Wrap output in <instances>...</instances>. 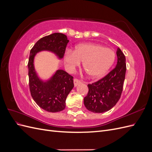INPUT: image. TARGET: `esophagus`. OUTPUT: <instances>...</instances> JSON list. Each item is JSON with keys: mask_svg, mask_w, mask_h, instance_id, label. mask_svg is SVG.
Returning <instances> with one entry per match:
<instances>
[{"mask_svg": "<svg viewBox=\"0 0 152 152\" xmlns=\"http://www.w3.org/2000/svg\"><path fill=\"white\" fill-rule=\"evenodd\" d=\"M73 83H74V86L76 87V86H77L78 84H79L81 83V81L77 79H75L74 80H73Z\"/></svg>", "mask_w": 152, "mask_h": 152, "instance_id": "1", "label": "esophagus"}]
</instances>
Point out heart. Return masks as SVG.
I'll list each match as a JSON object with an SVG mask.
<instances>
[{
	"instance_id": "obj_1",
	"label": "heart",
	"mask_w": 152,
	"mask_h": 152,
	"mask_svg": "<svg viewBox=\"0 0 152 152\" xmlns=\"http://www.w3.org/2000/svg\"><path fill=\"white\" fill-rule=\"evenodd\" d=\"M115 59V53L112 49L93 43L78 45L74 51L68 50L64 56L68 70L73 71L83 62L84 69L91 78L103 76L112 67Z\"/></svg>"
}]
</instances>
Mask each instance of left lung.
Returning a JSON list of instances; mask_svg holds the SVG:
<instances>
[{
	"label": "left lung",
	"instance_id": "obj_1",
	"mask_svg": "<svg viewBox=\"0 0 152 152\" xmlns=\"http://www.w3.org/2000/svg\"><path fill=\"white\" fill-rule=\"evenodd\" d=\"M116 53L117 63L115 68L103 79L87 85L89 92L84 98V103L90 112H107L121 98L126 72V57L119 48Z\"/></svg>",
	"mask_w": 152,
	"mask_h": 152
}]
</instances>
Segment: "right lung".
<instances>
[{"label": "right lung", "mask_w": 152, "mask_h": 152, "mask_svg": "<svg viewBox=\"0 0 152 152\" xmlns=\"http://www.w3.org/2000/svg\"><path fill=\"white\" fill-rule=\"evenodd\" d=\"M68 42L65 35L54 33L39 40L30 53L28 68L31 97L41 108L49 112H58L65 108L67 96L74 87L73 77L63 70H58L49 79H41L35 69L34 58L38 53L46 50L61 59Z\"/></svg>", "instance_id": "obj_1"}]
</instances>
